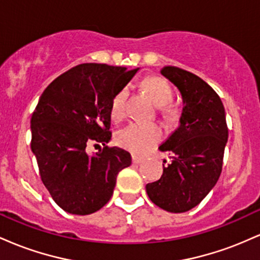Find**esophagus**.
I'll return each mask as SVG.
<instances>
[{
	"instance_id": "34e87169",
	"label": "esophagus",
	"mask_w": 260,
	"mask_h": 260,
	"mask_svg": "<svg viewBox=\"0 0 260 260\" xmlns=\"http://www.w3.org/2000/svg\"><path fill=\"white\" fill-rule=\"evenodd\" d=\"M143 157H139V156H137V155H132V161H133V164H140V162H143Z\"/></svg>"
}]
</instances>
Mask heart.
Segmentation results:
<instances>
[{"label":"heart","mask_w":260,"mask_h":260,"mask_svg":"<svg viewBox=\"0 0 260 260\" xmlns=\"http://www.w3.org/2000/svg\"><path fill=\"white\" fill-rule=\"evenodd\" d=\"M142 85L155 105L159 106V111L164 118L166 120L177 118V109L169 105L172 100V89L165 79L157 76H151L143 80ZM127 94V88H122L112 98L110 105V116L112 121L120 122L124 117ZM162 132L157 124L134 122L116 134V142L121 148L126 149L131 153L144 155L160 142Z\"/></svg>","instance_id":"1"}]
</instances>
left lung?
I'll use <instances>...</instances> for the list:
<instances>
[{
  "label": "left lung",
  "instance_id": "8db88e82",
  "mask_svg": "<svg viewBox=\"0 0 260 260\" xmlns=\"http://www.w3.org/2000/svg\"><path fill=\"white\" fill-rule=\"evenodd\" d=\"M160 72L178 88L183 110L180 127L159 147L172 161L162 164L160 180L145 188L155 205L184 213L198 205L219 180L229 128L222 101L208 83L175 66H165Z\"/></svg>",
  "mask_w": 260,
  "mask_h": 260
}]
</instances>
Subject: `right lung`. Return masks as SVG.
I'll return each instance as SVG.
<instances>
[{"mask_svg":"<svg viewBox=\"0 0 260 260\" xmlns=\"http://www.w3.org/2000/svg\"><path fill=\"white\" fill-rule=\"evenodd\" d=\"M139 68L82 63L62 73L41 94L31 115L30 147L44 186L59 208L88 215L112 197L118 172L132 164L128 151L110 148V105ZM104 148L92 157L89 144Z\"/></svg>","mask_w":260,"mask_h":260,"instance_id":"obj_1","label":"right lung"}]
</instances>
